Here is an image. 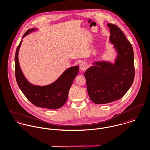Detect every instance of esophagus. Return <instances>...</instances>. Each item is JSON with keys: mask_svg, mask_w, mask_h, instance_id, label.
Instances as JSON below:
<instances>
[{"mask_svg": "<svg viewBox=\"0 0 150 150\" xmlns=\"http://www.w3.org/2000/svg\"><path fill=\"white\" fill-rule=\"evenodd\" d=\"M88 64L85 62H82L81 64H80V69L81 71H84L86 69L88 68Z\"/></svg>", "mask_w": 150, "mask_h": 150, "instance_id": "obj_1", "label": "esophagus"}]
</instances>
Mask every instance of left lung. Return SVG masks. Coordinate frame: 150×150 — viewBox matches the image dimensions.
Instances as JSON below:
<instances>
[{"label": "left lung", "instance_id": "1", "mask_svg": "<svg viewBox=\"0 0 150 150\" xmlns=\"http://www.w3.org/2000/svg\"><path fill=\"white\" fill-rule=\"evenodd\" d=\"M109 42L117 53L115 62L96 61L84 73L88 93L97 104L110 103L123 97L131 86L135 77L134 54L132 45L123 31L108 23Z\"/></svg>", "mask_w": 150, "mask_h": 150}]
</instances>
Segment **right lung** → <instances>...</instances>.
Segmentation results:
<instances>
[{
  "label": "right lung",
  "mask_w": 150,
  "mask_h": 150,
  "mask_svg": "<svg viewBox=\"0 0 150 150\" xmlns=\"http://www.w3.org/2000/svg\"><path fill=\"white\" fill-rule=\"evenodd\" d=\"M38 29L30 28L26 31L22 38L30 33ZM22 40L18 46L15 55V77L18 85L27 99L38 107L55 109L60 108L66 103L69 91L79 70V67L67 69L55 81L45 86L33 85L28 81L20 68L18 52Z\"/></svg>",
  "instance_id": "add662e5"
}]
</instances>
